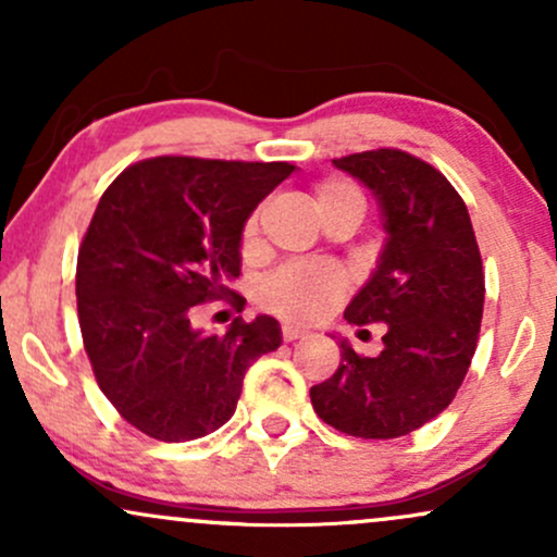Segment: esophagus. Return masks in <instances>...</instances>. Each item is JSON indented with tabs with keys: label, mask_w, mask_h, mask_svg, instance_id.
Here are the masks:
<instances>
[{
	"label": "esophagus",
	"mask_w": 557,
	"mask_h": 557,
	"mask_svg": "<svg viewBox=\"0 0 557 557\" xmlns=\"http://www.w3.org/2000/svg\"><path fill=\"white\" fill-rule=\"evenodd\" d=\"M306 335H309V330L296 327V324H283V341H285V343L300 341V337H306Z\"/></svg>",
	"instance_id": "esophagus-1"
}]
</instances>
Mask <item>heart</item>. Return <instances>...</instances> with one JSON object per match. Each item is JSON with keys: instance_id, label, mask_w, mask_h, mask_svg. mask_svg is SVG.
<instances>
[{"instance_id": "obj_1", "label": "heart", "mask_w": 557, "mask_h": 557, "mask_svg": "<svg viewBox=\"0 0 557 557\" xmlns=\"http://www.w3.org/2000/svg\"><path fill=\"white\" fill-rule=\"evenodd\" d=\"M332 203H359L363 207V196L356 185L348 181H330L319 183L317 188V209L332 207ZM259 214L251 212L248 220L243 222L240 243L248 248L257 238ZM348 287V274L337 264L327 261H290V264L280 267L272 274H267L257 287V296L261 306L290 319H317L324 311L337 304Z\"/></svg>"}]
</instances>
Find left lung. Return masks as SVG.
<instances>
[{
  "label": "left lung",
  "mask_w": 557,
  "mask_h": 557,
  "mask_svg": "<svg viewBox=\"0 0 557 557\" xmlns=\"http://www.w3.org/2000/svg\"><path fill=\"white\" fill-rule=\"evenodd\" d=\"M332 164L372 190L387 230L345 319L387 332L374 359L341 341L337 372L311 387V406L350 437H403L443 413L469 372L484 309L482 253L463 198L424 159L376 149Z\"/></svg>",
  "instance_id": "left-lung-1"
}]
</instances>
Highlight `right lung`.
<instances>
[{"mask_svg":"<svg viewBox=\"0 0 557 557\" xmlns=\"http://www.w3.org/2000/svg\"><path fill=\"white\" fill-rule=\"evenodd\" d=\"M293 170L154 157L120 172L99 198L75 272L83 348L101 393L138 432L185 443L220 430L248 367L283 343L272 317H238L225 335L190 319L194 306L233 296L243 222Z\"/></svg>","mask_w":557,"mask_h":557,"instance_id":"add662e5","label":"right lung"}]
</instances>
